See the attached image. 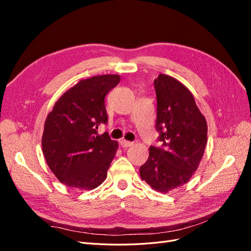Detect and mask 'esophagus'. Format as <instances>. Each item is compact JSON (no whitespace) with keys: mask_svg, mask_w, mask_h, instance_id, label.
<instances>
[{"mask_svg":"<svg viewBox=\"0 0 251 251\" xmlns=\"http://www.w3.org/2000/svg\"><path fill=\"white\" fill-rule=\"evenodd\" d=\"M120 146H121V148H125V149L126 148H130V147L133 146V142L123 139V140H120Z\"/></svg>","mask_w":251,"mask_h":251,"instance_id":"1","label":"esophagus"}]
</instances>
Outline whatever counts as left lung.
I'll return each mask as SVG.
<instances>
[{"label":"left lung","instance_id":"obj_1","mask_svg":"<svg viewBox=\"0 0 251 251\" xmlns=\"http://www.w3.org/2000/svg\"><path fill=\"white\" fill-rule=\"evenodd\" d=\"M156 130L161 147H150L140 177L157 192L183 185L198 169L207 142V124L183 83L165 74L154 80Z\"/></svg>","mask_w":251,"mask_h":251}]
</instances>
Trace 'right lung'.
I'll return each mask as SVG.
<instances>
[{"label":"right lung","instance_id":"1","mask_svg":"<svg viewBox=\"0 0 251 251\" xmlns=\"http://www.w3.org/2000/svg\"><path fill=\"white\" fill-rule=\"evenodd\" d=\"M119 81L117 74L82 79L60 96L48 114L43 153L63 184L91 191L107 178L118 142L97 130L108 123L104 97Z\"/></svg>","mask_w":251,"mask_h":251}]
</instances>
